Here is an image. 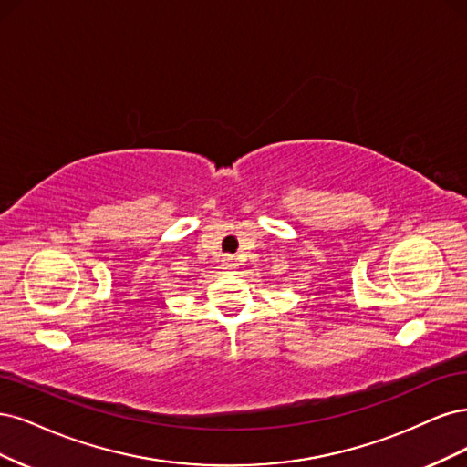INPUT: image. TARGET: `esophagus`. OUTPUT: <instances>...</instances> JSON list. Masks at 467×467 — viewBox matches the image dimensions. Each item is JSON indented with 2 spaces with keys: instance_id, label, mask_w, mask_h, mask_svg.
Instances as JSON below:
<instances>
[{
  "instance_id": "esophagus-1",
  "label": "esophagus",
  "mask_w": 467,
  "mask_h": 467,
  "mask_svg": "<svg viewBox=\"0 0 467 467\" xmlns=\"http://www.w3.org/2000/svg\"><path fill=\"white\" fill-rule=\"evenodd\" d=\"M223 265H224V269H234L236 267V260L233 258V255H227V258L223 260Z\"/></svg>"
}]
</instances>
